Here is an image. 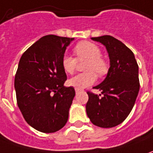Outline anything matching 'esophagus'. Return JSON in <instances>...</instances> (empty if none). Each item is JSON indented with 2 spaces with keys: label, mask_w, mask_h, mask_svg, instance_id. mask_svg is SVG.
I'll return each mask as SVG.
<instances>
[{
  "label": "esophagus",
  "mask_w": 153,
  "mask_h": 153,
  "mask_svg": "<svg viewBox=\"0 0 153 153\" xmlns=\"http://www.w3.org/2000/svg\"><path fill=\"white\" fill-rule=\"evenodd\" d=\"M79 91H80L79 90H78V89H75V92H76V94H78V93H79Z\"/></svg>",
  "instance_id": "obj_1"
}]
</instances>
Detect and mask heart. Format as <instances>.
Wrapping results in <instances>:
<instances>
[{
    "label": "heart",
    "instance_id": "heart-1",
    "mask_svg": "<svg viewBox=\"0 0 153 153\" xmlns=\"http://www.w3.org/2000/svg\"><path fill=\"white\" fill-rule=\"evenodd\" d=\"M76 59L70 55H63L62 58V67L64 72L72 74L75 71L78 61L87 60L85 71L87 73L77 74L68 80V85L78 90H82L90 86L96 81V75L105 74L107 70L105 61L100 57L101 51L96 44L91 42H80L74 48Z\"/></svg>",
    "mask_w": 153,
    "mask_h": 153
}]
</instances>
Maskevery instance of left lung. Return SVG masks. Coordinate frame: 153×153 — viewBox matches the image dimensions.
Listing matches in <instances>:
<instances>
[{
	"label": "left lung",
	"mask_w": 153,
	"mask_h": 153,
	"mask_svg": "<svg viewBox=\"0 0 153 153\" xmlns=\"http://www.w3.org/2000/svg\"><path fill=\"white\" fill-rule=\"evenodd\" d=\"M91 39L105 47L111 67L104 81L94 87L101 94L87 92L86 112L94 125L111 128L122 123L135 105L140 89L138 65L132 51L118 39L109 35Z\"/></svg>",
	"instance_id": "obj_1"
}]
</instances>
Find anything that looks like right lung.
<instances>
[{"mask_svg": "<svg viewBox=\"0 0 153 153\" xmlns=\"http://www.w3.org/2000/svg\"><path fill=\"white\" fill-rule=\"evenodd\" d=\"M74 39L47 35L20 59L14 82L17 105L27 124L41 132H55L68 121L75 91L63 86L62 58Z\"/></svg>", "mask_w": 153, "mask_h": 153, "instance_id": "add662e5", "label": "right lung"}]
</instances>
